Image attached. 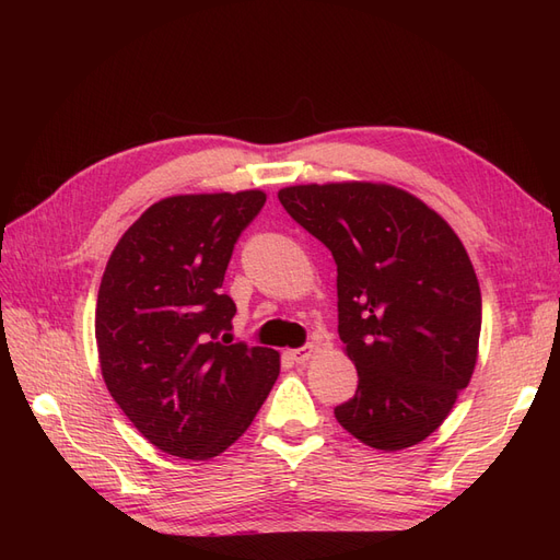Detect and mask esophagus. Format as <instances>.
<instances>
[{"instance_id": "obj_1", "label": "esophagus", "mask_w": 560, "mask_h": 560, "mask_svg": "<svg viewBox=\"0 0 560 560\" xmlns=\"http://www.w3.org/2000/svg\"><path fill=\"white\" fill-rule=\"evenodd\" d=\"M313 352H315V346H303V348H296V350H292L290 352V358L296 362V364H303V362H308L311 358H313Z\"/></svg>"}]
</instances>
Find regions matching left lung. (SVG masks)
Returning a JSON list of instances; mask_svg holds the SVG:
<instances>
[{"label":"left lung","mask_w":560,"mask_h":560,"mask_svg":"<svg viewBox=\"0 0 560 560\" xmlns=\"http://www.w3.org/2000/svg\"><path fill=\"white\" fill-rule=\"evenodd\" d=\"M278 198L336 261L338 336L360 376L336 420L378 451L422 442L477 364L481 290L460 238L389 184H301Z\"/></svg>","instance_id":"8db88e82"}]
</instances>
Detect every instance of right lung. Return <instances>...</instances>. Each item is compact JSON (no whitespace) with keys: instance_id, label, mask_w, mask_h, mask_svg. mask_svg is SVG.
Listing matches in <instances>:
<instances>
[{"instance_id":"1","label":"right lung","mask_w":560,"mask_h":560,"mask_svg":"<svg viewBox=\"0 0 560 560\" xmlns=\"http://www.w3.org/2000/svg\"><path fill=\"white\" fill-rule=\"evenodd\" d=\"M264 191L171 196L114 247L95 338L109 395L156 448L208 460L252 425L280 374L270 348L231 343L224 273Z\"/></svg>"}]
</instances>
